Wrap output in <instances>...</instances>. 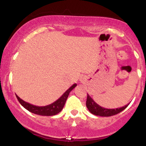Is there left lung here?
Listing matches in <instances>:
<instances>
[{
	"instance_id": "obj_1",
	"label": "left lung",
	"mask_w": 146,
	"mask_h": 146,
	"mask_svg": "<svg viewBox=\"0 0 146 146\" xmlns=\"http://www.w3.org/2000/svg\"><path fill=\"white\" fill-rule=\"evenodd\" d=\"M86 105L87 108L92 114L101 117H110L117 115V114L121 112L122 110H124L128 106V104H127L124 106L121 107V108H117L115 109H108V108H103V107L98 105L93 99L90 98V96L88 94H87Z\"/></svg>"
}]
</instances>
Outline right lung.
I'll list each match as a JSON object with an SVG mask.
<instances>
[{"label": "right lung", "instance_id": "right-lung-1", "mask_svg": "<svg viewBox=\"0 0 146 146\" xmlns=\"http://www.w3.org/2000/svg\"><path fill=\"white\" fill-rule=\"evenodd\" d=\"M76 86L77 84H74L73 85H72L58 100H57L56 102L51 104L45 106H34L27 103V102L23 101L17 95H16V98H17L20 104L31 113L38 115H42V116H53V115H56L58 113H59L62 110L70 92Z\"/></svg>", "mask_w": 146, "mask_h": 146}]
</instances>
